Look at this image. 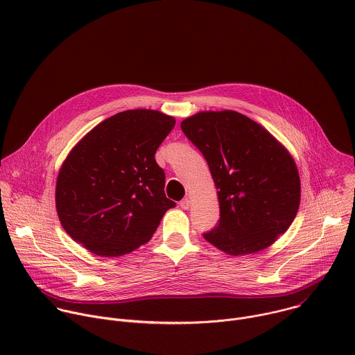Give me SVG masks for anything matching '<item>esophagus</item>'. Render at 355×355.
Here are the masks:
<instances>
[{
    "mask_svg": "<svg viewBox=\"0 0 355 355\" xmlns=\"http://www.w3.org/2000/svg\"><path fill=\"white\" fill-rule=\"evenodd\" d=\"M180 207H181L182 209H189V207H191V200H189L188 198L182 199V200L180 202Z\"/></svg>",
    "mask_w": 355,
    "mask_h": 355,
    "instance_id": "34e87169",
    "label": "esophagus"
}]
</instances>
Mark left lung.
Returning <instances> with one entry per match:
<instances>
[{
  "mask_svg": "<svg viewBox=\"0 0 355 355\" xmlns=\"http://www.w3.org/2000/svg\"><path fill=\"white\" fill-rule=\"evenodd\" d=\"M181 129L204 155L218 189L220 219L205 240L232 256L277 241L300 202L297 167L285 146L236 111L198 112Z\"/></svg>",
  "mask_w": 355,
  "mask_h": 355,
  "instance_id": "8db88e82",
  "label": "left lung"
}]
</instances>
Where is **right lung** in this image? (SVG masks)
Masks as SVG:
<instances>
[{
  "mask_svg": "<svg viewBox=\"0 0 355 355\" xmlns=\"http://www.w3.org/2000/svg\"><path fill=\"white\" fill-rule=\"evenodd\" d=\"M175 119L153 110L119 112L89 130L69 153L56 182L66 233L101 257L147 243L175 202L155 155Z\"/></svg>",
  "mask_w": 355,
  "mask_h": 355,
  "instance_id": "obj_1",
  "label": "right lung"
}]
</instances>
